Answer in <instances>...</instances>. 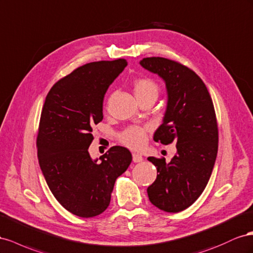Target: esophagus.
I'll list each match as a JSON object with an SVG mask.
<instances>
[{
	"label": "esophagus",
	"mask_w": 253,
	"mask_h": 253,
	"mask_svg": "<svg viewBox=\"0 0 253 253\" xmlns=\"http://www.w3.org/2000/svg\"><path fill=\"white\" fill-rule=\"evenodd\" d=\"M132 160L134 163H139L143 161V157L139 154H132Z\"/></svg>",
	"instance_id": "1"
}]
</instances>
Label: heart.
<instances>
[{"mask_svg": "<svg viewBox=\"0 0 253 253\" xmlns=\"http://www.w3.org/2000/svg\"><path fill=\"white\" fill-rule=\"evenodd\" d=\"M133 91L136 98H142L150 94L158 95L159 88L158 84L149 78L136 79L133 84ZM121 142L124 145L140 149L146 143V129L141 127H130L121 134Z\"/></svg>", "mask_w": 253, "mask_h": 253, "instance_id": "1", "label": "heart"}]
</instances>
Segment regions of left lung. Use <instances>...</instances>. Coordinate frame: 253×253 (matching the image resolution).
Returning <instances> with one entry per match:
<instances>
[{"label": "left lung", "mask_w": 253, "mask_h": 253, "mask_svg": "<svg viewBox=\"0 0 253 253\" xmlns=\"http://www.w3.org/2000/svg\"><path fill=\"white\" fill-rule=\"evenodd\" d=\"M141 66L163 79L168 103L156 142H175L177 153L165 159L148 157L158 175L148 186L151 204L177 213L193 205L211 177L218 149V129L212 98L201 78L185 66L162 57H149Z\"/></svg>", "instance_id": "1"}]
</instances>
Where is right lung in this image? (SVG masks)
<instances>
[{"label":"right lung","mask_w":253,"mask_h":253,"mask_svg":"<svg viewBox=\"0 0 253 253\" xmlns=\"http://www.w3.org/2000/svg\"><path fill=\"white\" fill-rule=\"evenodd\" d=\"M125 59L96 61L77 68L56 83L42 108L37 138L45 181L59 204L79 217H93L110 204L115 180L131 163L123 146L92 159V126L103 121V102Z\"/></svg>","instance_id":"add662e5"}]
</instances>
